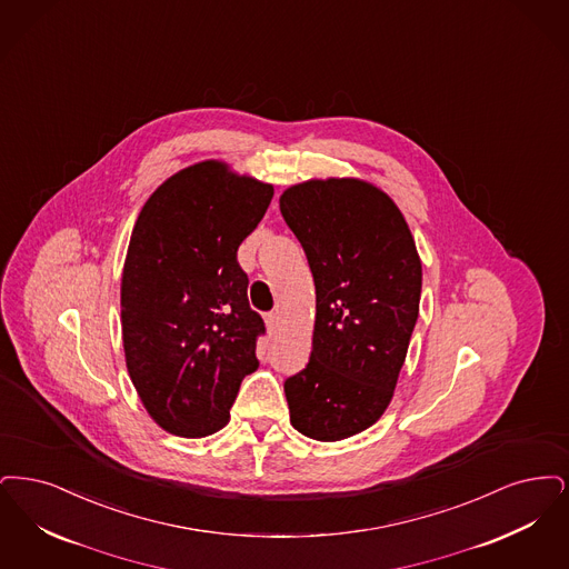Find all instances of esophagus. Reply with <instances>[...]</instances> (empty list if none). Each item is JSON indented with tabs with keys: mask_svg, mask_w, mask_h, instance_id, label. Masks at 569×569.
<instances>
[{
	"mask_svg": "<svg viewBox=\"0 0 569 569\" xmlns=\"http://www.w3.org/2000/svg\"><path fill=\"white\" fill-rule=\"evenodd\" d=\"M266 325H268L270 333H276V331H278V327H280V315H278V312H270V315H266Z\"/></svg>",
	"mask_w": 569,
	"mask_h": 569,
	"instance_id": "esophagus-1",
	"label": "esophagus"
}]
</instances>
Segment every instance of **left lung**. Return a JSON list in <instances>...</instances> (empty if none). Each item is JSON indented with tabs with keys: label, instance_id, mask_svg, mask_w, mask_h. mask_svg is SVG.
Segmentation results:
<instances>
[{
	"label": "left lung",
	"instance_id": "8db88e82",
	"mask_svg": "<svg viewBox=\"0 0 569 569\" xmlns=\"http://www.w3.org/2000/svg\"><path fill=\"white\" fill-rule=\"evenodd\" d=\"M317 287L310 361L284 380L291 425L336 442L387 410L419 319V252L393 199L355 178L280 196Z\"/></svg>",
	"mask_w": 569,
	"mask_h": 569
}]
</instances>
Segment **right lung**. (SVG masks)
Here are the masks:
<instances>
[{
	"mask_svg": "<svg viewBox=\"0 0 569 569\" xmlns=\"http://www.w3.org/2000/svg\"><path fill=\"white\" fill-rule=\"evenodd\" d=\"M272 198V184L203 161L168 178L136 221L121 280L124 361L150 417L173 436L222 429L259 368L266 322L248 303L238 247Z\"/></svg>",
	"mask_w": 569,
	"mask_h": 569,
	"instance_id": "obj_1",
	"label": "right lung"
}]
</instances>
